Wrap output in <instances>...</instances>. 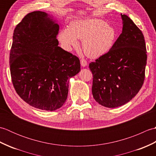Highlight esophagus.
Here are the masks:
<instances>
[{"label":"esophagus","instance_id":"1","mask_svg":"<svg viewBox=\"0 0 156 156\" xmlns=\"http://www.w3.org/2000/svg\"><path fill=\"white\" fill-rule=\"evenodd\" d=\"M80 64H81V65H82V66H83V67H85V66H87V61L85 59H84V58H82V59H80Z\"/></svg>","mask_w":156,"mask_h":156}]
</instances>
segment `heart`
<instances>
[{"instance_id": "b5f03b06", "label": "heart", "mask_w": 156, "mask_h": 156, "mask_svg": "<svg viewBox=\"0 0 156 156\" xmlns=\"http://www.w3.org/2000/svg\"><path fill=\"white\" fill-rule=\"evenodd\" d=\"M116 32L114 28L101 19H85L73 21L68 29L59 34V39L66 49L76 47L78 39H82V49L90 58H98L107 53L114 44Z\"/></svg>"}]
</instances>
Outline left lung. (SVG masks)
I'll return each instance as SVG.
<instances>
[{
	"label": "left lung",
	"instance_id": "left-lung-1",
	"mask_svg": "<svg viewBox=\"0 0 156 156\" xmlns=\"http://www.w3.org/2000/svg\"><path fill=\"white\" fill-rule=\"evenodd\" d=\"M121 17L122 31L111 49L89 64L93 75L92 95L108 108L127 103L145 80L147 51L144 34L128 16Z\"/></svg>",
	"mask_w": 156,
	"mask_h": 156
}]
</instances>
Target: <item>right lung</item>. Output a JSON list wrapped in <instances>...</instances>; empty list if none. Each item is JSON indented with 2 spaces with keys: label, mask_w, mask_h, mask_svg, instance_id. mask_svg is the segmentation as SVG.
<instances>
[{
  "label": "right lung",
  "mask_w": 156,
  "mask_h": 156,
  "mask_svg": "<svg viewBox=\"0 0 156 156\" xmlns=\"http://www.w3.org/2000/svg\"><path fill=\"white\" fill-rule=\"evenodd\" d=\"M58 31L45 12H29L16 26L10 51L16 93L30 106L49 111L65 103L69 78L80 70L77 56L58 46Z\"/></svg>",
  "instance_id": "add662e5"
}]
</instances>
